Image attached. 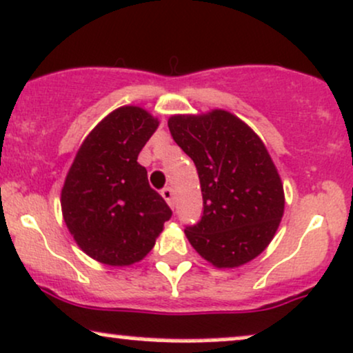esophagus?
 Masks as SVG:
<instances>
[{
	"instance_id": "1",
	"label": "esophagus",
	"mask_w": 353,
	"mask_h": 353,
	"mask_svg": "<svg viewBox=\"0 0 353 353\" xmlns=\"http://www.w3.org/2000/svg\"><path fill=\"white\" fill-rule=\"evenodd\" d=\"M161 196L165 198V200H167V203L170 206H175V201H173V190L170 188V186H165L163 190H161Z\"/></svg>"
}]
</instances>
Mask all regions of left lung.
I'll return each instance as SVG.
<instances>
[{
    "mask_svg": "<svg viewBox=\"0 0 353 353\" xmlns=\"http://www.w3.org/2000/svg\"><path fill=\"white\" fill-rule=\"evenodd\" d=\"M168 128L200 178L203 213L185 228L190 244L216 268L254 259L284 213L283 183L264 143L226 110L173 115Z\"/></svg>",
    "mask_w": 353,
    "mask_h": 353,
    "instance_id": "8db88e82",
    "label": "left lung"
}]
</instances>
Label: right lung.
<instances>
[{
    "label": "right lung",
    "mask_w": 353,
    "mask_h": 353,
    "mask_svg": "<svg viewBox=\"0 0 353 353\" xmlns=\"http://www.w3.org/2000/svg\"><path fill=\"white\" fill-rule=\"evenodd\" d=\"M157 127L147 110L120 107L87 135L65 176L64 221L79 248L99 263L128 266L143 259L172 218L137 161Z\"/></svg>",
    "instance_id": "obj_1"
}]
</instances>
